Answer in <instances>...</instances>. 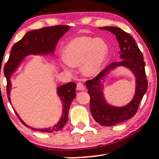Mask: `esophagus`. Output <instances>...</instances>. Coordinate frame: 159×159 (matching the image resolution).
Returning <instances> with one entry per match:
<instances>
[{
  "mask_svg": "<svg viewBox=\"0 0 159 159\" xmlns=\"http://www.w3.org/2000/svg\"><path fill=\"white\" fill-rule=\"evenodd\" d=\"M77 90H85V87L81 82H78L77 84Z\"/></svg>",
  "mask_w": 159,
  "mask_h": 159,
  "instance_id": "34e87169",
  "label": "esophagus"
}]
</instances>
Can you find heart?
I'll return each instance as SVG.
<instances>
[{
	"mask_svg": "<svg viewBox=\"0 0 159 159\" xmlns=\"http://www.w3.org/2000/svg\"><path fill=\"white\" fill-rule=\"evenodd\" d=\"M108 47L102 39L79 36L72 39L66 45L63 66L69 69L71 66L81 64V72L87 76L99 72L107 59Z\"/></svg>",
	"mask_w": 159,
	"mask_h": 159,
	"instance_id": "heart-1",
	"label": "heart"
}]
</instances>
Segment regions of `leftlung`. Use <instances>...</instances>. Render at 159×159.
Segmentation results:
<instances>
[{
	"label": "left lung",
	"instance_id": "1",
	"mask_svg": "<svg viewBox=\"0 0 159 159\" xmlns=\"http://www.w3.org/2000/svg\"><path fill=\"white\" fill-rule=\"evenodd\" d=\"M101 30L111 31L116 36L120 51V62H114L104 69L97 76L86 81L90 96V112L93 119L103 126H112L132 118L138 111L139 104L148 87L145 72V62L141 52L136 44L134 38L122 29L116 27H99ZM125 66L133 72L136 78V94L128 105L123 107H114L107 103L103 93L104 80L107 73L116 66Z\"/></svg>",
	"mask_w": 159,
	"mask_h": 159
}]
</instances>
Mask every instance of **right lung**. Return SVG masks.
Returning a JSON list of instances; mask_svg holds the SVG:
<instances>
[{
  "label": "right lung",
  "mask_w": 159,
  "mask_h": 159,
  "mask_svg": "<svg viewBox=\"0 0 159 159\" xmlns=\"http://www.w3.org/2000/svg\"><path fill=\"white\" fill-rule=\"evenodd\" d=\"M70 29L68 25H57V26L46 27L38 30H30L27 32L21 40L16 43L12 47L10 57L4 66V75L7 78V93L9 101H10V93L11 89L10 76L19 67L21 62L25 57L30 54L34 55H45V54H54V49L59 39ZM76 84L69 82L66 84L57 87V95L61 99L63 104V114L57 123L52 127L46 129H33L28 126L20 118L16 111V115L20 121L27 127L30 128L33 130H37L43 132H55L61 130L68 120V114L70 105L72 100L76 96Z\"/></svg>",
  "instance_id": "obj_1"
}]
</instances>
